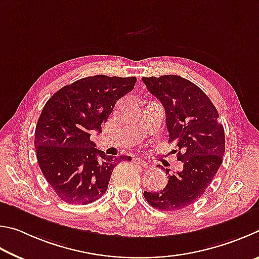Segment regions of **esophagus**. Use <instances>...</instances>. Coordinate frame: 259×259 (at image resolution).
Segmentation results:
<instances>
[{
	"mask_svg": "<svg viewBox=\"0 0 259 259\" xmlns=\"http://www.w3.org/2000/svg\"><path fill=\"white\" fill-rule=\"evenodd\" d=\"M133 162H135V164H138V165H141L142 167H144V168H148V167H150V165L148 164L146 159H142V158H134Z\"/></svg>",
	"mask_w": 259,
	"mask_h": 259,
	"instance_id": "obj_1",
	"label": "esophagus"
}]
</instances>
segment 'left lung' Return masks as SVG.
Segmentation results:
<instances>
[{
    "instance_id": "left-lung-1",
    "label": "left lung",
    "mask_w": 259,
    "mask_h": 259,
    "mask_svg": "<svg viewBox=\"0 0 259 259\" xmlns=\"http://www.w3.org/2000/svg\"><path fill=\"white\" fill-rule=\"evenodd\" d=\"M166 112L168 141L179 147L178 160L183 169L169 175L159 192L144 191V198L160 210H180L192 205L205 193L223 161L224 127L219 112L205 92L178 75L142 77Z\"/></svg>"
}]
</instances>
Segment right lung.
<instances>
[{"label": "right lung", "instance_id": "add662e5", "mask_svg": "<svg viewBox=\"0 0 259 259\" xmlns=\"http://www.w3.org/2000/svg\"><path fill=\"white\" fill-rule=\"evenodd\" d=\"M135 77L89 76L63 86L48 100L35 131L36 157L45 180L68 203L89 205L107 191L113 158L91 140L101 132L116 102L134 89Z\"/></svg>", "mask_w": 259, "mask_h": 259}]
</instances>
